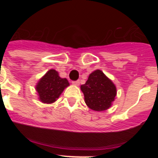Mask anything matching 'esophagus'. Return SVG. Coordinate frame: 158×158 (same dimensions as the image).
Here are the masks:
<instances>
[{
    "label": "esophagus",
    "mask_w": 158,
    "mask_h": 158,
    "mask_svg": "<svg viewBox=\"0 0 158 158\" xmlns=\"http://www.w3.org/2000/svg\"><path fill=\"white\" fill-rule=\"evenodd\" d=\"M72 84H73V85H74L78 86V85H79V84H80V81H79V80L73 81H72Z\"/></svg>",
    "instance_id": "esophagus-1"
}]
</instances>
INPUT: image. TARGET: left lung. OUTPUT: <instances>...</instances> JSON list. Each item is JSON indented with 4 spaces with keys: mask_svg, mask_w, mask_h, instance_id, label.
I'll return each instance as SVG.
<instances>
[{
    "mask_svg": "<svg viewBox=\"0 0 158 158\" xmlns=\"http://www.w3.org/2000/svg\"><path fill=\"white\" fill-rule=\"evenodd\" d=\"M81 89L88 107L96 111L108 109L116 96L115 85L100 69L90 73L85 84L81 86Z\"/></svg>",
    "mask_w": 158,
    "mask_h": 158,
    "instance_id": "8db88e82",
    "label": "left lung"
}]
</instances>
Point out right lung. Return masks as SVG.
I'll return each mask as SVG.
<instances>
[{
	"mask_svg": "<svg viewBox=\"0 0 158 158\" xmlns=\"http://www.w3.org/2000/svg\"><path fill=\"white\" fill-rule=\"evenodd\" d=\"M69 85L66 78L60 77L56 70L50 69L39 81L35 89L40 101L44 104H52Z\"/></svg>",
	"mask_w": 158,
	"mask_h": 158,
	"instance_id": "1",
	"label": "right lung"
}]
</instances>
